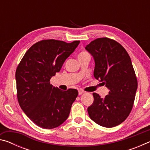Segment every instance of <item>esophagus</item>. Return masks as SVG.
Here are the masks:
<instances>
[{"mask_svg": "<svg viewBox=\"0 0 150 150\" xmlns=\"http://www.w3.org/2000/svg\"><path fill=\"white\" fill-rule=\"evenodd\" d=\"M85 93V91H82V90H79V95H83V94H84Z\"/></svg>", "mask_w": 150, "mask_h": 150, "instance_id": "obj_1", "label": "esophagus"}]
</instances>
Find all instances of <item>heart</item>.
Here are the masks:
<instances>
[{
    "instance_id": "1",
    "label": "heart",
    "mask_w": 150,
    "mask_h": 150,
    "mask_svg": "<svg viewBox=\"0 0 150 150\" xmlns=\"http://www.w3.org/2000/svg\"><path fill=\"white\" fill-rule=\"evenodd\" d=\"M85 54H88V53H87L86 52H81L79 54V55H85Z\"/></svg>"
}]
</instances>
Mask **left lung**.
<instances>
[{"instance_id": "1", "label": "left lung", "mask_w": 150, "mask_h": 150, "mask_svg": "<svg viewBox=\"0 0 150 150\" xmlns=\"http://www.w3.org/2000/svg\"><path fill=\"white\" fill-rule=\"evenodd\" d=\"M85 49L95 61L94 77L109 90L104 98L93 93L88 115L98 125L112 128L123 122L133 107L138 81L131 59L119 43L107 38L93 40Z\"/></svg>"}]
</instances>
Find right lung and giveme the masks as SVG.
I'll return each mask as SVG.
<instances>
[{
  "label": "right lung",
  "instance_id": "1",
  "mask_svg": "<svg viewBox=\"0 0 150 150\" xmlns=\"http://www.w3.org/2000/svg\"><path fill=\"white\" fill-rule=\"evenodd\" d=\"M79 43L42 40L30 47L18 66L16 81L19 105L28 117L42 128H56L69 115L77 90L62 91L53 87L50 81L60 71L65 59Z\"/></svg>",
  "mask_w": 150,
  "mask_h": 150
}]
</instances>
